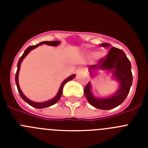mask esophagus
Returning a JSON list of instances; mask_svg holds the SVG:
<instances>
[{"instance_id": "obj_1", "label": "esophagus", "mask_w": 148, "mask_h": 148, "mask_svg": "<svg viewBox=\"0 0 148 148\" xmlns=\"http://www.w3.org/2000/svg\"><path fill=\"white\" fill-rule=\"evenodd\" d=\"M84 68L82 67V66H80V67H78V70H77V71L82 72V71H84Z\"/></svg>"}]
</instances>
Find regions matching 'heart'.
Wrapping results in <instances>:
<instances>
[{
  "label": "heart",
  "instance_id": "obj_1",
  "mask_svg": "<svg viewBox=\"0 0 148 148\" xmlns=\"http://www.w3.org/2000/svg\"><path fill=\"white\" fill-rule=\"evenodd\" d=\"M92 56H95V53H92ZM99 56H101V54H99Z\"/></svg>",
  "mask_w": 148,
  "mask_h": 148
}]
</instances>
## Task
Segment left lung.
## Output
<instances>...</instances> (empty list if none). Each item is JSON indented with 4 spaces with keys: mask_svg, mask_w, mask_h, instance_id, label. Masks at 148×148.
Instances as JSON below:
<instances>
[{
    "mask_svg": "<svg viewBox=\"0 0 148 148\" xmlns=\"http://www.w3.org/2000/svg\"><path fill=\"white\" fill-rule=\"evenodd\" d=\"M100 45L103 47H110L107 43L101 44ZM95 69H104L113 71L115 78L120 82V87L117 92L111 97L97 99L91 93L89 82L84 90L88 102L94 108L101 110H110L116 108L125 100L130 92L133 82L130 61L127 58L124 51L112 47L108 54L104 58H101L96 64L90 66V70Z\"/></svg>",
    "mask_w": 148,
    "mask_h": 148,
    "instance_id": "8db88e82",
    "label": "left lung"
}]
</instances>
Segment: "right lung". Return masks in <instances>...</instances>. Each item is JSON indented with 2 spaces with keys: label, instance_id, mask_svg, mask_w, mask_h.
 I'll return each mask as SVG.
<instances>
[{
  "label": "right lung",
  "instance_id": "add662e5",
  "mask_svg": "<svg viewBox=\"0 0 148 148\" xmlns=\"http://www.w3.org/2000/svg\"><path fill=\"white\" fill-rule=\"evenodd\" d=\"M59 43H60V41H58V40H56V41H43V42H40V43H39V44H38L37 45L30 46V47H29L27 48V49H26L25 51H24V53H23V54L21 56V57L20 58V59L18 60V69H17L16 74H15V83H16L17 88H18V92H19V94H20L21 97L22 99H23V100L25 101L26 102L28 103L29 105L32 106V107H34V108H38V109H41V108H48V107H49V106L53 105V104H55L56 103L58 102V101L59 100L60 98H61V95H62L63 87H64V84L67 82H69V81L72 80L73 78H75V74H73V75H72L71 76H70L69 78H67L66 79H65V80L62 82L61 87H60L59 90H58V94L56 95V96L54 98V99H51V100H49V101H45V102H41V103L34 102V101H32L29 100V99H27V97H26L25 95H23V92H22L21 90L20 87H19V84H18V73H19V70H20L21 63V61H23V58H25V56H27V55L29 53L30 51L32 50V49H35V48H36L37 47H38V46L40 45V44H48V45H50V46H57V45H58V44H59Z\"/></svg>",
  "mask_w": 148,
  "mask_h": 148
}]
</instances>
